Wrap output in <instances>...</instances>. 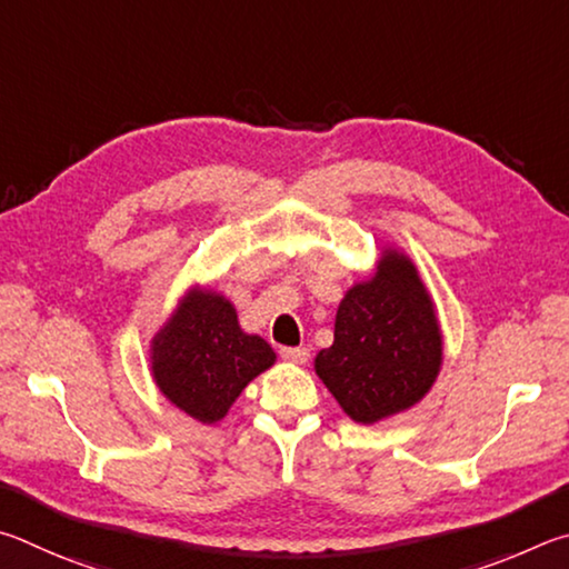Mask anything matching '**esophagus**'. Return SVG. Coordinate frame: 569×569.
Segmentation results:
<instances>
[{
  "instance_id": "34e87169",
  "label": "esophagus",
  "mask_w": 569,
  "mask_h": 569,
  "mask_svg": "<svg viewBox=\"0 0 569 569\" xmlns=\"http://www.w3.org/2000/svg\"><path fill=\"white\" fill-rule=\"evenodd\" d=\"M279 357H282V360H287V362L302 365V362L310 360V350H307V347H282V350H279Z\"/></svg>"
}]
</instances>
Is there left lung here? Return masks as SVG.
<instances>
[{
  "mask_svg": "<svg viewBox=\"0 0 569 569\" xmlns=\"http://www.w3.org/2000/svg\"><path fill=\"white\" fill-rule=\"evenodd\" d=\"M440 365L430 295L410 259L387 249L375 277L345 295L335 342L315 357V370L355 422L372 425L420 402Z\"/></svg>",
  "mask_w": 569,
  "mask_h": 569,
  "instance_id": "left-lung-1",
  "label": "left lung"
}]
</instances>
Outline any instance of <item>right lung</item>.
I'll return each mask as SVG.
<instances>
[{
	"label": "right lung",
	"instance_id": "1",
	"mask_svg": "<svg viewBox=\"0 0 569 569\" xmlns=\"http://www.w3.org/2000/svg\"><path fill=\"white\" fill-rule=\"evenodd\" d=\"M272 365V347L239 330L234 307L207 290L189 295L152 340L157 387L204 425L222 420L239 392Z\"/></svg>",
	"mask_w": 569,
	"mask_h": 569
}]
</instances>
